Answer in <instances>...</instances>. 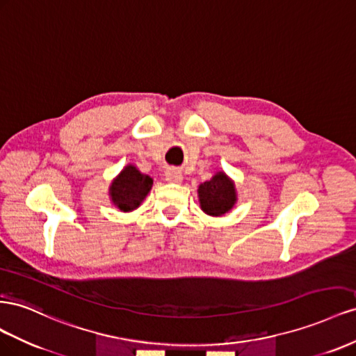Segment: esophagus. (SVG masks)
<instances>
[{
	"label": "esophagus",
	"mask_w": 356,
	"mask_h": 356,
	"mask_svg": "<svg viewBox=\"0 0 356 356\" xmlns=\"http://www.w3.org/2000/svg\"><path fill=\"white\" fill-rule=\"evenodd\" d=\"M165 180L170 181V184H180V181L184 180V175H181L179 170L170 168L165 171Z\"/></svg>",
	"instance_id": "obj_1"
}]
</instances>
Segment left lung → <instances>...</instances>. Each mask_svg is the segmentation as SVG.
<instances>
[{
	"label": "left lung",
	"mask_w": 356,
	"mask_h": 356,
	"mask_svg": "<svg viewBox=\"0 0 356 356\" xmlns=\"http://www.w3.org/2000/svg\"><path fill=\"white\" fill-rule=\"evenodd\" d=\"M197 194L201 210L213 218L227 215L238 200L234 180L223 170L216 171L204 184H200Z\"/></svg>",
	"instance_id": "obj_1"
}]
</instances>
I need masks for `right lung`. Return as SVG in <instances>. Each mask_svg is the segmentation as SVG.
Returning <instances> with one entry per match:
<instances>
[{"instance_id":"1","label":"right lung","mask_w":356,"mask_h":356,"mask_svg":"<svg viewBox=\"0 0 356 356\" xmlns=\"http://www.w3.org/2000/svg\"><path fill=\"white\" fill-rule=\"evenodd\" d=\"M154 185V179L141 172L134 164H128L111 180L108 197L111 204L124 213L140 207Z\"/></svg>"}]
</instances>
